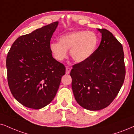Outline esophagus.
I'll use <instances>...</instances> for the list:
<instances>
[{
	"mask_svg": "<svg viewBox=\"0 0 134 134\" xmlns=\"http://www.w3.org/2000/svg\"><path fill=\"white\" fill-rule=\"evenodd\" d=\"M71 71V68H70V67H66V74H70Z\"/></svg>",
	"mask_w": 134,
	"mask_h": 134,
	"instance_id": "obj_1",
	"label": "esophagus"
}]
</instances>
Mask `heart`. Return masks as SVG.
<instances>
[{
	"label": "heart",
	"mask_w": 134,
	"mask_h": 134,
	"mask_svg": "<svg viewBox=\"0 0 134 134\" xmlns=\"http://www.w3.org/2000/svg\"><path fill=\"white\" fill-rule=\"evenodd\" d=\"M98 43L97 35L94 32L79 31L62 35L59 42H52L49 48L52 55L58 61H62L67 56L70 49L72 58L77 62L87 60L95 51Z\"/></svg>",
	"instance_id": "b5f03b06"
}]
</instances>
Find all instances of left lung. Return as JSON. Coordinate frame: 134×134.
I'll list each match as a JSON object with an SVG mask.
<instances>
[{
    "mask_svg": "<svg viewBox=\"0 0 134 134\" xmlns=\"http://www.w3.org/2000/svg\"><path fill=\"white\" fill-rule=\"evenodd\" d=\"M101 33L99 47L87 60L72 66L74 97L85 109L98 111L111 104L119 93L126 75L122 46L109 31Z\"/></svg>",
    "mask_w": 134,
    "mask_h": 134,
    "instance_id": "obj_1",
    "label": "left lung"
}]
</instances>
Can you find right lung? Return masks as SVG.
I'll list each match as a JSON object with an SVG mask.
<instances>
[{
	"instance_id": "add662e5",
	"label": "right lung",
	"mask_w": 134,
	"mask_h": 134,
	"mask_svg": "<svg viewBox=\"0 0 134 134\" xmlns=\"http://www.w3.org/2000/svg\"><path fill=\"white\" fill-rule=\"evenodd\" d=\"M58 23L20 36L8 52V86L13 97L25 107L40 109L49 104L65 73V66L52 57L49 48Z\"/></svg>"
}]
</instances>
